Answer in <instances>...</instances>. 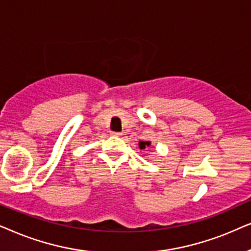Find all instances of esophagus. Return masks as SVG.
I'll return each mask as SVG.
<instances>
[{
    "label": "esophagus",
    "mask_w": 251,
    "mask_h": 251,
    "mask_svg": "<svg viewBox=\"0 0 251 251\" xmlns=\"http://www.w3.org/2000/svg\"><path fill=\"white\" fill-rule=\"evenodd\" d=\"M110 135H112V136H120V135H122V133H120V132H110Z\"/></svg>",
    "instance_id": "1"
}]
</instances>
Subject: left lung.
Wrapping results in <instances>:
<instances>
[{
	"mask_svg": "<svg viewBox=\"0 0 251 251\" xmlns=\"http://www.w3.org/2000/svg\"><path fill=\"white\" fill-rule=\"evenodd\" d=\"M150 146V142L149 141H140L139 142V147L140 149H146L147 147Z\"/></svg>",
	"mask_w": 251,
	"mask_h": 251,
	"instance_id": "1",
	"label": "left lung"
}]
</instances>
